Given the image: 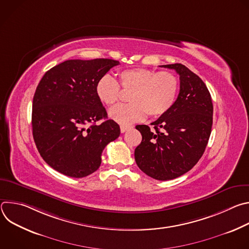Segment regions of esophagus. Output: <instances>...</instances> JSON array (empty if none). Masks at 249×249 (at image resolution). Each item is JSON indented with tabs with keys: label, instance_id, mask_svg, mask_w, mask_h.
<instances>
[{
	"label": "esophagus",
	"instance_id": "34e87169",
	"mask_svg": "<svg viewBox=\"0 0 249 249\" xmlns=\"http://www.w3.org/2000/svg\"><path fill=\"white\" fill-rule=\"evenodd\" d=\"M131 128H132L131 126H124V125H122V126L120 127V131H121V133H124V132L128 131V130L131 129Z\"/></svg>",
	"mask_w": 249,
	"mask_h": 249
}]
</instances>
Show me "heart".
<instances>
[{"instance_id": "b5f03b06", "label": "heart", "mask_w": 249, "mask_h": 249, "mask_svg": "<svg viewBox=\"0 0 249 249\" xmlns=\"http://www.w3.org/2000/svg\"><path fill=\"white\" fill-rule=\"evenodd\" d=\"M120 87L124 91H131L130 103L111 108L109 116L121 125H130L143 120L146 114L159 117L169 111L178 93L179 83L172 73L139 68L121 72L119 84L109 75L100 77L95 92L101 102L112 106L120 100Z\"/></svg>"}]
</instances>
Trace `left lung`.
I'll use <instances>...</instances> for the list:
<instances>
[{
	"mask_svg": "<svg viewBox=\"0 0 249 249\" xmlns=\"http://www.w3.org/2000/svg\"><path fill=\"white\" fill-rule=\"evenodd\" d=\"M179 75L180 89L172 107L152 123L137 125L142 134L135 149L139 168L157 180L189 171L201 159L211 135L213 103L204 82L182 64L162 65Z\"/></svg>",
	"mask_w": 249,
	"mask_h": 249,
	"instance_id": "obj_1",
	"label": "left lung"
}]
</instances>
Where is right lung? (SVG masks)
I'll return each mask as SVG.
<instances>
[{
  "mask_svg": "<svg viewBox=\"0 0 249 249\" xmlns=\"http://www.w3.org/2000/svg\"><path fill=\"white\" fill-rule=\"evenodd\" d=\"M119 65L111 59L67 60L45 73L32 102V134L45 160L82 178L98 169L103 149L120 135L95 92L98 79ZM101 119V124L96 122Z\"/></svg>",
  "mask_w": 249,
  "mask_h": 249,
  "instance_id": "right-lung-1",
  "label": "right lung"
}]
</instances>
